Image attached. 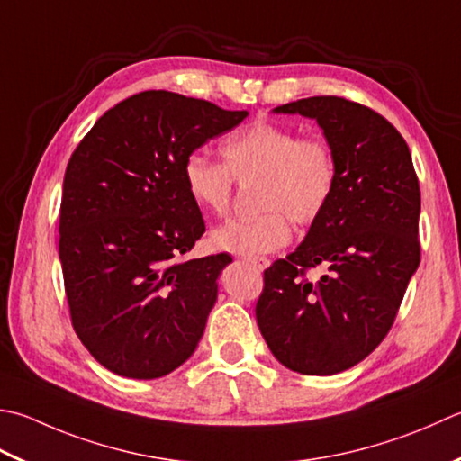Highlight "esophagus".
Listing matches in <instances>:
<instances>
[{"instance_id":"esophagus-1","label":"esophagus","mask_w":461,"mask_h":461,"mask_svg":"<svg viewBox=\"0 0 461 461\" xmlns=\"http://www.w3.org/2000/svg\"><path fill=\"white\" fill-rule=\"evenodd\" d=\"M246 261L254 266L258 272H264V269L269 266V259H266V258H246Z\"/></svg>"}]
</instances>
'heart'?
<instances>
[{
	"label": "heart",
	"instance_id": "1",
	"mask_svg": "<svg viewBox=\"0 0 461 461\" xmlns=\"http://www.w3.org/2000/svg\"><path fill=\"white\" fill-rule=\"evenodd\" d=\"M223 164L192 151L184 161V187L203 212L225 213L238 184L259 182L249 218H233L213 228L210 246L238 256L272 254L292 240L290 218L313 223L326 212L336 189L338 161L331 146L315 135L282 123L258 120L220 146Z\"/></svg>",
	"mask_w": 461,
	"mask_h": 461
}]
</instances>
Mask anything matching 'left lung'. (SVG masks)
Returning a JSON list of instances; mask_svg holds the SVG:
<instances>
[{"mask_svg":"<svg viewBox=\"0 0 461 461\" xmlns=\"http://www.w3.org/2000/svg\"><path fill=\"white\" fill-rule=\"evenodd\" d=\"M274 112L318 122L338 179L308 236L264 272L256 320L279 364L333 375L382 344L416 274L420 182L402 133L362 104L318 95ZM321 263L330 274L310 283L304 272Z\"/></svg>","mask_w":461,"mask_h":461,"instance_id":"1","label":"left lung"}]
</instances>
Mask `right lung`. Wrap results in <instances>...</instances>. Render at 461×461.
<instances>
[{
	"instance_id": "obj_1",
	"label": "right lung",
	"mask_w": 461,
	"mask_h": 461,
	"mask_svg": "<svg viewBox=\"0 0 461 461\" xmlns=\"http://www.w3.org/2000/svg\"><path fill=\"white\" fill-rule=\"evenodd\" d=\"M246 117L149 89L107 110L71 153L59 210L63 284L77 338L110 372L156 380L200 344L231 258L182 259L205 231L182 167Z\"/></svg>"
}]
</instances>
